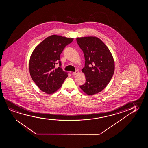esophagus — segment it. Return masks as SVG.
Returning <instances> with one entry per match:
<instances>
[{
  "instance_id": "34e87169",
  "label": "esophagus",
  "mask_w": 148,
  "mask_h": 148,
  "mask_svg": "<svg viewBox=\"0 0 148 148\" xmlns=\"http://www.w3.org/2000/svg\"><path fill=\"white\" fill-rule=\"evenodd\" d=\"M79 73V72H78V71H76L75 72H73L72 73V75H73V76H75V75H77V74H78Z\"/></svg>"
}]
</instances>
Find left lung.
<instances>
[{"mask_svg": "<svg viewBox=\"0 0 148 148\" xmlns=\"http://www.w3.org/2000/svg\"><path fill=\"white\" fill-rule=\"evenodd\" d=\"M76 41L85 60L82 71L85 74L86 82L80 87L88 95L97 94L111 80L115 69L113 58L107 47L97 37H78Z\"/></svg>", "mask_w": 148, "mask_h": 148, "instance_id": "left-lung-1", "label": "left lung"}]
</instances>
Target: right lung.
Segmentation results:
<instances>
[{"label": "right lung", "instance_id": "1", "mask_svg": "<svg viewBox=\"0 0 148 148\" xmlns=\"http://www.w3.org/2000/svg\"><path fill=\"white\" fill-rule=\"evenodd\" d=\"M73 38L57 35L47 37L33 51L29 61L31 77L41 90L54 93L62 86L67 73L61 68L60 55ZM59 64L56 69L55 66Z\"/></svg>", "mask_w": 148, "mask_h": 148}]
</instances>
